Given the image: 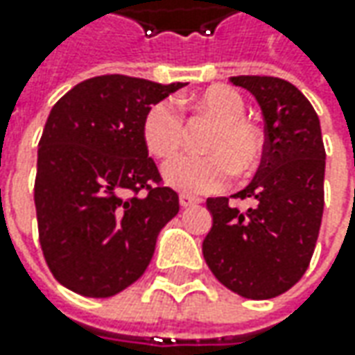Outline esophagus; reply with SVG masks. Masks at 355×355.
Segmentation results:
<instances>
[{"label": "esophagus", "instance_id": "1", "mask_svg": "<svg viewBox=\"0 0 355 355\" xmlns=\"http://www.w3.org/2000/svg\"><path fill=\"white\" fill-rule=\"evenodd\" d=\"M199 199L191 198V196H187V193H182L180 196V205L184 207V209H187V207H193V205H198Z\"/></svg>", "mask_w": 355, "mask_h": 355}]
</instances>
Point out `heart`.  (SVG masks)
<instances>
[{
	"label": "heart",
	"mask_w": 355,
	"mask_h": 355,
	"mask_svg": "<svg viewBox=\"0 0 355 355\" xmlns=\"http://www.w3.org/2000/svg\"><path fill=\"white\" fill-rule=\"evenodd\" d=\"M196 106L217 118V128L207 138L205 148L211 154L171 159L164 168V180L178 191L201 196L225 187L233 171L252 170L263 156V136L245 120V103L237 90L209 87L196 96ZM146 148L156 157H171L184 140V116L175 101L166 98L152 104L142 122Z\"/></svg>",
	"instance_id": "heart-1"
}]
</instances>
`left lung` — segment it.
Returning <instances> with one entry per match:
<instances>
[{"instance_id":"8db88e82","label":"left lung","mask_w":355,"mask_h":355,"mask_svg":"<svg viewBox=\"0 0 355 355\" xmlns=\"http://www.w3.org/2000/svg\"><path fill=\"white\" fill-rule=\"evenodd\" d=\"M251 92L265 118V152L252 182L235 198L254 205L239 211L209 198L213 225L203 257L215 279L243 298L286 293L306 272L324 211L326 152L320 120L308 98L277 76H231Z\"/></svg>"}]
</instances>
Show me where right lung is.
Wrapping results in <instances>:
<instances>
[{
	"label": "right lung",
	"mask_w": 355,
	"mask_h": 355,
	"mask_svg": "<svg viewBox=\"0 0 355 355\" xmlns=\"http://www.w3.org/2000/svg\"><path fill=\"white\" fill-rule=\"evenodd\" d=\"M184 83L126 75L78 83L53 106L37 152L39 241L55 279L76 294L108 298L148 268L159 231L180 211L178 193L148 157V108ZM148 189L146 196L124 198Z\"/></svg>",
	"instance_id": "add662e5"
}]
</instances>
